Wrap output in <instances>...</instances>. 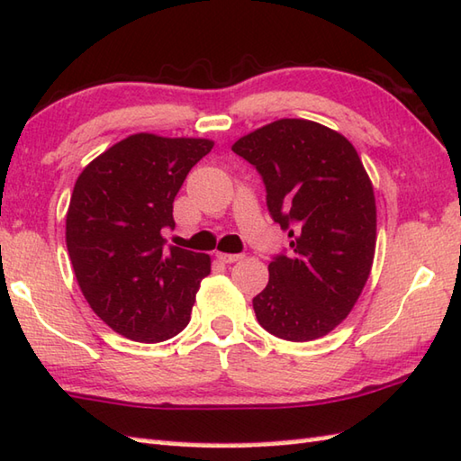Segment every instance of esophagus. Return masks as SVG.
Masks as SVG:
<instances>
[{"label": "esophagus", "instance_id": "obj_1", "mask_svg": "<svg viewBox=\"0 0 461 461\" xmlns=\"http://www.w3.org/2000/svg\"><path fill=\"white\" fill-rule=\"evenodd\" d=\"M215 256H217V259H220V262H225V264H233V262H240V259H244V256H241V254H223V252H217Z\"/></svg>", "mask_w": 461, "mask_h": 461}]
</instances>
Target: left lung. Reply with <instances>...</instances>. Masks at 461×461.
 I'll use <instances>...</instances> for the list:
<instances>
[{
	"label": "left lung",
	"instance_id": "left-lung-1",
	"mask_svg": "<svg viewBox=\"0 0 461 461\" xmlns=\"http://www.w3.org/2000/svg\"><path fill=\"white\" fill-rule=\"evenodd\" d=\"M262 175L272 220L288 231L254 298L258 322L274 337L306 342L339 326L371 274L376 207L355 147L322 124L280 119L233 143Z\"/></svg>",
	"mask_w": 461,
	"mask_h": 461
}]
</instances>
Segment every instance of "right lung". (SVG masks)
<instances>
[{"label": "right lung", "mask_w": 461, "mask_h": 461, "mask_svg": "<svg viewBox=\"0 0 461 461\" xmlns=\"http://www.w3.org/2000/svg\"><path fill=\"white\" fill-rule=\"evenodd\" d=\"M209 139L139 132L85 167L66 213V246L86 303L114 332L163 342L191 321L199 284L212 259L177 246L173 202Z\"/></svg>", "instance_id": "right-lung-1"}]
</instances>
